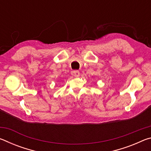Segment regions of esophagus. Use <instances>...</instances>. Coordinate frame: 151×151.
Returning <instances> with one entry per match:
<instances>
[{
	"label": "esophagus",
	"mask_w": 151,
	"mask_h": 151,
	"mask_svg": "<svg viewBox=\"0 0 151 151\" xmlns=\"http://www.w3.org/2000/svg\"><path fill=\"white\" fill-rule=\"evenodd\" d=\"M73 75L75 76V77H78V76H80V73H79L78 70H74L73 71Z\"/></svg>",
	"instance_id": "34e87169"
}]
</instances>
